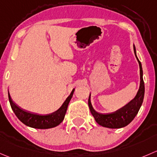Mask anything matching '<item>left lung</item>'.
I'll return each instance as SVG.
<instances>
[{"label":"left lung","instance_id":"obj_1","mask_svg":"<svg viewBox=\"0 0 157 157\" xmlns=\"http://www.w3.org/2000/svg\"><path fill=\"white\" fill-rule=\"evenodd\" d=\"M134 52L137 58L140 68V86L136 96L128 102L123 107L120 108L116 112L111 113L103 114L97 112L92 106L90 102V94L88 98V106L92 116L94 118L95 121L101 126L109 128H120L128 125L138 114L139 109L141 106L144 97V82L143 79V69L140 60L138 59L136 54L135 44H133Z\"/></svg>","mask_w":157,"mask_h":157}]
</instances>
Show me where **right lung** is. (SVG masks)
<instances>
[{
	"instance_id": "right-lung-1",
	"label": "right lung",
	"mask_w": 157,
	"mask_h": 157,
	"mask_svg": "<svg viewBox=\"0 0 157 157\" xmlns=\"http://www.w3.org/2000/svg\"><path fill=\"white\" fill-rule=\"evenodd\" d=\"M74 90H75V88L72 89L69 96L66 99L62 106L57 110L52 113L47 115H40L23 110L13 103V101L11 99L10 93H8V98H9V101L13 111L22 123L25 124L27 126L34 128L48 129L57 126L63 121L68 105L70 100L72 99Z\"/></svg>"
}]
</instances>
